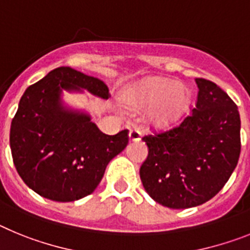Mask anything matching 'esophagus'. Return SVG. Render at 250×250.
Masks as SVG:
<instances>
[{
    "label": "esophagus",
    "instance_id": "esophagus-1",
    "mask_svg": "<svg viewBox=\"0 0 250 250\" xmlns=\"http://www.w3.org/2000/svg\"><path fill=\"white\" fill-rule=\"evenodd\" d=\"M128 136H129V141H132V142H136V141L141 140V132L138 131L137 128H132Z\"/></svg>",
    "mask_w": 250,
    "mask_h": 250
}]
</instances>
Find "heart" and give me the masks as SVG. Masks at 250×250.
<instances>
[{
    "label": "heart",
    "instance_id": "obj_1",
    "mask_svg": "<svg viewBox=\"0 0 250 250\" xmlns=\"http://www.w3.org/2000/svg\"><path fill=\"white\" fill-rule=\"evenodd\" d=\"M191 92L185 84L167 78L151 77L134 84L125 105L132 110L149 108L147 121L155 127H168L184 117L190 107Z\"/></svg>",
    "mask_w": 250,
    "mask_h": 250
}]
</instances>
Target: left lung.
<instances>
[{
    "label": "left lung",
    "mask_w": 250,
    "mask_h": 250,
    "mask_svg": "<svg viewBox=\"0 0 250 250\" xmlns=\"http://www.w3.org/2000/svg\"><path fill=\"white\" fill-rule=\"evenodd\" d=\"M197 102L170 131L142 138L148 156L140 168L147 194L170 209L209 201L224 188L240 155V117L229 95L210 80L195 79Z\"/></svg>",
    "instance_id": "1"
}]
</instances>
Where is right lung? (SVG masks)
<instances>
[{
    "label": "right lung",
    "instance_id": "obj_1",
    "mask_svg": "<svg viewBox=\"0 0 250 250\" xmlns=\"http://www.w3.org/2000/svg\"><path fill=\"white\" fill-rule=\"evenodd\" d=\"M62 90L109 97L98 78L69 66L54 69L21 97L11 122L10 146L26 185L42 197L69 203L97 188L110 160L127 146L128 131L104 134L90 114L65 105Z\"/></svg>",
    "mask_w": 250,
    "mask_h": 250
}]
</instances>
